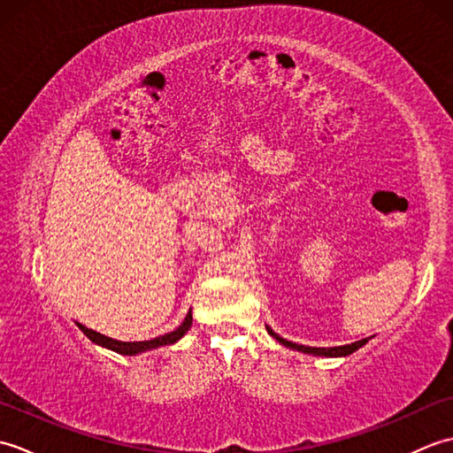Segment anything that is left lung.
<instances>
[{"instance_id": "left-lung-1", "label": "left lung", "mask_w": 453, "mask_h": 453, "mask_svg": "<svg viewBox=\"0 0 453 453\" xmlns=\"http://www.w3.org/2000/svg\"><path fill=\"white\" fill-rule=\"evenodd\" d=\"M266 331L271 333L280 344L290 346V349H294V350H300V352H305V354H315V356H349L354 350H358L360 346H364L365 342H368V339H362V341H356L352 344H344V346H331V349H317V346H303V344H296V342L286 341V339H282V336H278L271 329V326H266Z\"/></svg>"}]
</instances>
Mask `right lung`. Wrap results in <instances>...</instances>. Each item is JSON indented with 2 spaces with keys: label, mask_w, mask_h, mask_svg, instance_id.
<instances>
[{
  "label": "right lung",
  "mask_w": 453,
  "mask_h": 453,
  "mask_svg": "<svg viewBox=\"0 0 453 453\" xmlns=\"http://www.w3.org/2000/svg\"><path fill=\"white\" fill-rule=\"evenodd\" d=\"M190 325H192V313L188 311L187 313V317H185V321H182L175 331H171V333H167V334H161V336H156V339H151V341H142V342H120V341H114V339H109V336H104V334H101V333H97V331H93V329H88V326H83V325H80L78 323V326L80 329L83 331V334L88 336L89 341H93L95 344H101V346H104V349H111V350H114V352H119V354H128V356H132V354H140V352H143V350H151V349H157V346H165V344H173V342H177L182 334H185L188 329H190Z\"/></svg>",
  "instance_id": "1"
}]
</instances>
